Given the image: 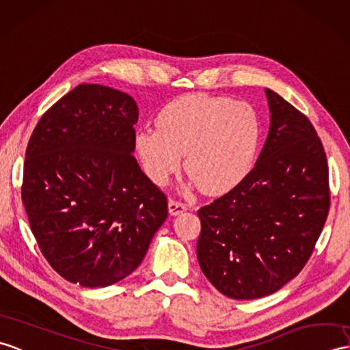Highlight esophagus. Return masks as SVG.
<instances>
[{"mask_svg":"<svg viewBox=\"0 0 350 350\" xmlns=\"http://www.w3.org/2000/svg\"><path fill=\"white\" fill-rule=\"evenodd\" d=\"M186 208H188V207H186V204H183V202H178V201H174V200L168 201V213H170V216L180 215V213L185 212Z\"/></svg>","mask_w":350,"mask_h":350,"instance_id":"esophagus-1","label":"esophagus"}]
</instances>
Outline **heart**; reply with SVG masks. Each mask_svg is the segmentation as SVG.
Masks as SVG:
<instances>
[{
  "label": "heart",
  "mask_w": 350,
  "mask_h": 350,
  "mask_svg": "<svg viewBox=\"0 0 350 350\" xmlns=\"http://www.w3.org/2000/svg\"><path fill=\"white\" fill-rule=\"evenodd\" d=\"M261 124L252 105L208 94H186L157 116V129L134 135L135 155L150 180L164 186L182 164L189 188L225 193L245 178L254 164Z\"/></svg>",
  "instance_id": "1"
}]
</instances>
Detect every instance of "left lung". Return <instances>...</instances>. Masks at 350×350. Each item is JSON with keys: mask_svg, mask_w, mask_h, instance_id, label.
I'll return each instance as SVG.
<instances>
[{"mask_svg": "<svg viewBox=\"0 0 350 350\" xmlns=\"http://www.w3.org/2000/svg\"><path fill=\"white\" fill-rule=\"evenodd\" d=\"M270 129L254 170L201 207L198 264L234 299L279 291L303 270L329 210L323 146L303 113L265 88Z\"/></svg>", "mask_w": 350, "mask_h": 350, "instance_id": "obj_1", "label": "left lung"}]
</instances>
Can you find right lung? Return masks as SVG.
<instances>
[{"mask_svg":"<svg viewBox=\"0 0 350 350\" xmlns=\"http://www.w3.org/2000/svg\"><path fill=\"white\" fill-rule=\"evenodd\" d=\"M138 107L103 85H79L32 133L22 201L47 262L65 280L110 286L142 264L167 198L134 153Z\"/></svg>","mask_w":350,"mask_h":350,"instance_id":"1","label":"right lung"}]
</instances>
